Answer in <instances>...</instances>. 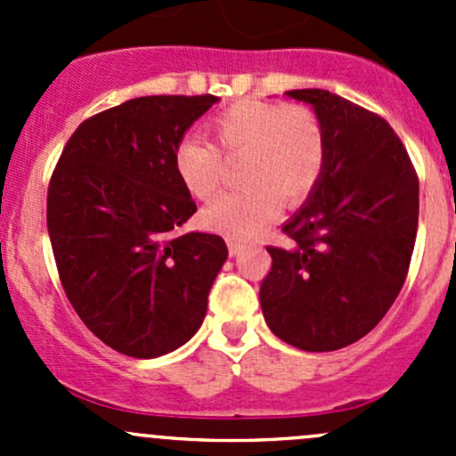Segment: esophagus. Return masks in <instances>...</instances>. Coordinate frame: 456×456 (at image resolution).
Instances as JSON below:
<instances>
[{"mask_svg": "<svg viewBox=\"0 0 456 456\" xmlns=\"http://www.w3.org/2000/svg\"><path fill=\"white\" fill-rule=\"evenodd\" d=\"M227 247H229V256H240V251H242L240 242L227 240Z\"/></svg>", "mask_w": 456, "mask_h": 456, "instance_id": "obj_1", "label": "esophagus"}]
</instances>
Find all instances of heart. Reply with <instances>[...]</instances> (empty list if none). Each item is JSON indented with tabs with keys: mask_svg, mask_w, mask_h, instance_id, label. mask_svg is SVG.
<instances>
[{
	"mask_svg": "<svg viewBox=\"0 0 456 456\" xmlns=\"http://www.w3.org/2000/svg\"><path fill=\"white\" fill-rule=\"evenodd\" d=\"M214 145L187 134L174 147V172L194 199L207 200L223 183V154L242 156L245 187L220 196L202 211L211 232L249 242L278 216L280 199L302 202L320 183L326 136L320 118L305 105L245 99L207 123Z\"/></svg>",
	"mask_w": 456,
	"mask_h": 456,
	"instance_id": "heart-1",
	"label": "heart"
}]
</instances>
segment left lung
<instances>
[{"label":"left lung","instance_id":"8db88e82","mask_svg":"<svg viewBox=\"0 0 456 456\" xmlns=\"http://www.w3.org/2000/svg\"><path fill=\"white\" fill-rule=\"evenodd\" d=\"M314 105L326 165L309 200L266 247L260 284L269 329L291 346L338 351L370 333L406 282L419 223V178L393 127L329 90H289Z\"/></svg>","mask_w":456,"mask_h":456}]
</instances>
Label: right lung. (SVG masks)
<instances>
[{
    "label": "right lung",
    "instance_id": "obj_1",
    "mask_svg": "<svg viewBox=\"0 0 456 456\" xmlns=\"http://www.w3.org/2000/svg\"><path fill=\"white\" fill-rule=\"evenodd\" d=\"M216 101L159 94L103 110L77 127L50 176L45 223L63 291L123 355L183 346L227 260L216 233H176L196 202L174 172V147Z\"/></svg>",
    "mask_w": 456,
    "mask_h": 456
}]
</instances>
